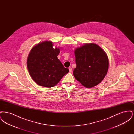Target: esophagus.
Listing matches in <instances>:
<instances>
[{"mask_svg": "<svg viewBox=\"0 0 134 134\" xmlns=\"http://www.w3.org/2000/svg\"><path fill=\"white\" fill-rule=\"evenodd\" d=\"M69 72H71L72 71V68L71 67H69Z\"/></svg>", "mask_w": 134, "mask_h": 134, "instance_id": "1", "label": "esophagus"}]
</instances>
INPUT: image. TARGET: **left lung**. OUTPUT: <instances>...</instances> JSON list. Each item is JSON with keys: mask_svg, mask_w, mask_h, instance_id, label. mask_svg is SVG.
I'll return each mask as SVG.
<instances>
[{"mask_svg": "<svg viewBox=\"0 0 134 134\" xmlns=\"http://www.w3.org/2000/svg\"><path fill=\"white\" fill-rule=\"evenodd\" d=\"M76 67L73 75L86 88L100 83L107 75L108 57L105 52L94 43L85 44L74 50Z\"/></svg>", "mask_w": 134, "mask_h": 134, "instance_id": "obj_1", "label": "left lung"}]
</instances>
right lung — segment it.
<instances>
[{
  "mask_svg": "<svg viewBox=\"0 0 134 134\" xmlns=\"http://www.w3.org/2000/svg\"><path fill=\"white\" fill-rule=\"evenodd\" d=\"M53 42L45 41L32 48L27 59V67L34 81L40 86L52 87L69 72L57 56L60 48H53Z\"/></svg>",
  "mask_w": 134,
  "mask_h": 134,
  "instance_id": "1",
  "label": "right lung"
}]
</instances>
